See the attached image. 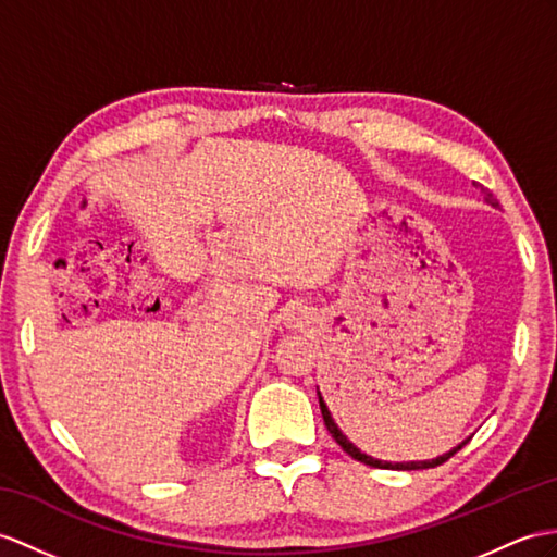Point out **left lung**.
I'll list each match as a JSON object with an SVG mask.
<instances>
[{"mask_svg":"<svg viewBox=\"0 0 557 557\" xmlns=\"http://www.w3.org/2000/svg\"><path fill=\"white\" fill-rule=\"evenodd\" d=\"M474 186H480V188H484L482 184H474ZM319 406H321V416H323V423H325V428H329V432L333 435V440L343 446V449L355 458V460H361L363 466H371V468H387V470H425V468H437V466H442L444 460H449L456 451H460L463 449V444H458L454 451H449V454H444V456H440V458H432V460H413V463H387V460H375V458H371V456H366V454H361L355 444H351L341 430H337V425H335V420L331 418V411L325 409V404H323V399H321V395H319Z\"/></svg>","mask_w":557,"mask_h":557,"instance_id":"left-lung-1","label":"left lung"}]
</instances>
